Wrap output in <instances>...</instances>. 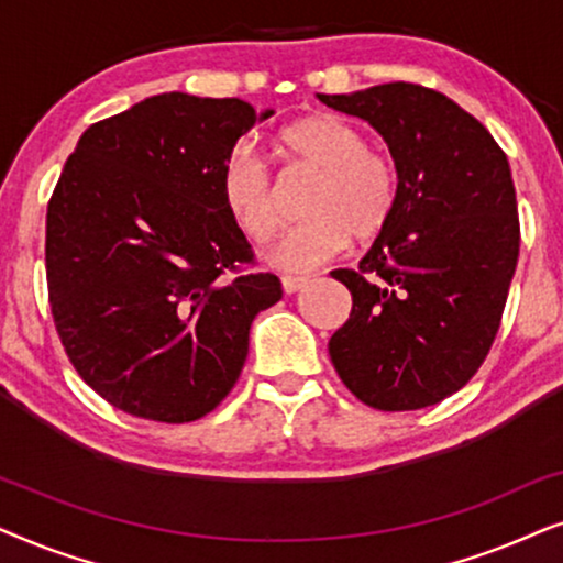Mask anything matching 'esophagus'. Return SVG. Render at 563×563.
I'll list each match as a JSON object with an SVG mask.
<instances>
[{"label": "esophagus", "instance_id": "obj_1", "mask_svg": "<svg viewBox=\"0 0 563 563\" xmlns=\"http://www.w3.org/2000/svg\"><path fill=\"white\" fill-rule=\"evenodd\" d=\"M310 279L307 276H282V289L287 291V295H295V291L305 289Z\"/></svg>", "mask_w": 563, "mask_h": 563}]
</instances>
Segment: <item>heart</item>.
<instances>
[{"label": "heart", "instance_id": "heart-1", "mask_svg": "<svg viewBox=\"0 0 563 563\" xmlns=\"http://www.w3.org/2000/svg\"><path fill=\"white\" fill-rule=\"evenodd\" d=\"M279 156L320 172L307 197V218L289 228L268 253L282 272H310L341 253L351 238L379 235L399 199V172L387 153L366 148L358 128L335 114H305L276 133ZM220 199L230 220L251 241L276 233V212L268 172L249 145L230 151L220 172Z\"/></svg>", "mask_w": 563, "mask_h": 563}]
</instances>
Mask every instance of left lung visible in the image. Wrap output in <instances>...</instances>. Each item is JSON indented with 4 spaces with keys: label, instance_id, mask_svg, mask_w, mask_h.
Wrapping results in <instances>:
<instances>
[{
    "label": "left lung",
    "instance_id": "left-lung-1",
    "mask_svg": "<svg viewBox=\"0 0 563 563\" xmlns=\"http://www.w3.org/2000/svg\"><path fill=\"white\" fill-rule=\"evenodd\" d=\"M318 99L366 120L399 172L397 210L358 272H330L353 297L330 358L368 407L438 405L476 374L503 318L520 251L510 164L441 91L395 81Z\"/></svg>",
    "mask_w": 563,
    "mask_h": 563
}]
</instances>
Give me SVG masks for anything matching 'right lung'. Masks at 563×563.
Wrapping results in <instances>:
<instances>
[{
    "label": "right lung",
    "mask_w": 563,
    "mask_h": 563,
    "mask_svg": "<svg viewBox=\"0 0 563 563\" xmlns=\"http://www.w3.org/2000/svg\"><path fill=\"white\" fill-rule=\"evenodd\" d=\"M274 110L166 91L84 130L45 218L60 343L84 382L135 418L189 422L241 376L274 274L230 276L253 251L220 199L238 137Z\"/></svg>",
    "instance_id": "add662e5"
}]
</instances>
